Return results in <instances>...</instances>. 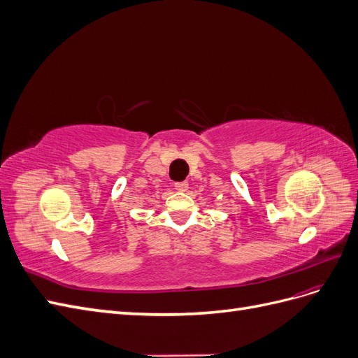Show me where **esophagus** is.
<instances>
[{
    "mask_svg": "<svg viewBox=\"0 0 358 358\" xmlns=\"http://www.w3.org/2000/svg\"><path fill=\"white\" fill-rule=\"evenodd\" d=\"M175 188H176L179 192H185V191L188 189V182H185V180H183V182H176V183H175Z\"/></svg>",
    "mask_w": 358,
    "mask_h": 358,
    "instance_id": "34e87169",
    "label": "esophagus"
}]
</instances>
